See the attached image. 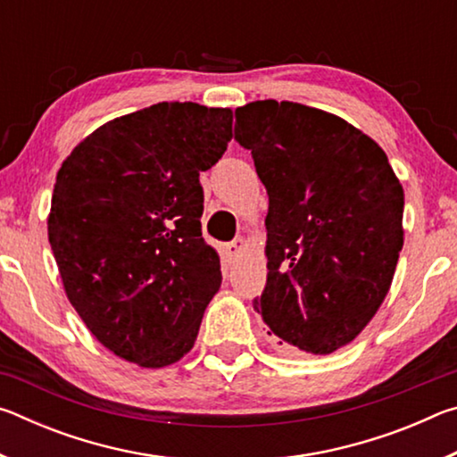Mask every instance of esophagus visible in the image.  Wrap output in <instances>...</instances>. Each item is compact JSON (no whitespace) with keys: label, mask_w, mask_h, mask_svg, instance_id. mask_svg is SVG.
<instances>
[{"label":"esophagus","mask_w":457,"mask_h":457,"mask_svg":"<svg viewBox=\"0 0 457 457\" xmlns=\"http://www.w3.org/2000/svg\"><path fill=\"white\" fill-rule=\"evenodd\" d=\"M244 252H245V242L242 237L234 239V242H229L226 247H223V253H226V258L229 262H236L237 258H242Z\"/></svg>","instance_id":"obj_1"}]
</instances>
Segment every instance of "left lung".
Here are the masks:
<instances>
[{
	"mask_svg": "<svg viewBox=\"0 0 457 457\" xmlns=\"http://www.w3.org/2000/svg\"><path fill=\"white\" fill-rule=\"evenodd\" d=\"M236 138L270 197L268 282L253 308L284 353L343 349L391 288L403 185L373 138L320 108L256 100L236 111Z\"/></svg>",
	"mask_w": 457,
	"mask_h": 457,
	"instance_id": "left-lung-1",
	"label": "left lung"
}]
</instances>
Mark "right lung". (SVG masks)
I'll return each instance as SVG.
<instances>
[{"mask_svg": "<svg viewBox=\"0 0 457 457\" xmlns=\"http://www.w3.org/2000/svg\"><path fill=\"white\" fill-rule=\"evenodd\" d=\"M231 122V108L159 103L104 122L58 169L48 239L62 286L98 343L138 367L181 361L221 286L199 173Z\"/></svg>", "mask_w": 457, "mask_h": 457, "instance_id": "1", "label": "right lung"}]
</instances>
